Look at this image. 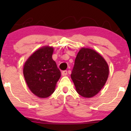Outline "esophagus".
<instances>
[{"label":"esophagus","instance_id":"esophagus-1","mask_svg":"<svg viewBox=\"0 0 131 131\" xmlns=\"http://www.w3.org/2000/svg\"><path fill=\"white\" fill-rule=\"evenodd\" d=\"M61 74H62L63 76H67V75L68 74V72L67 70H64V71H63L62 73H61Z\"/></svg>","mask_w":131,"mask_h":131}]
</instances>
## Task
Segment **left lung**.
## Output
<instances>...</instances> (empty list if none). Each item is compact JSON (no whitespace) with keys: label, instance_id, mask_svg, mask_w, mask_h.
I'll list each match as a JSON object with an SVG mask.
<instances>
[{"label":"left lung","instance_id":"obj_1","mask_svg":"<svg viewBox=\"0 0 131 131\" xmlns=\"http://www.w3.org/2000/svg\"><path fill=\"white\" fill-rule=\"evenodd\" d=\"M109 74L107 63L92 49L82 48L78 53L71 74L80 95L91 98L104 86Z\"/></svg>","mask_w":131,"mask_h":131}]
</instances>
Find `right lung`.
<instances>
[{"label": "right lung", "mask_w": 131, "mask_h": 131, "mask_svg": "<svg viewBox=\"0 0 131 131\" xmlns=\"http://www.w3.org/2000/svg\"><path fill=\"white\" fill-rule=\"evenodd\" d=\"M53 48L45 46L36 51L25 62L23 74L28 88L40 98H47L55 91L61 72L52 59Z\"/></svg>", "instance_id": "add662e5"}]
</instances>
